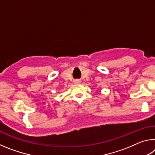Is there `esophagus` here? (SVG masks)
<instances>
[{"mask_svg":"<svg viewBox=\"0 0 155 155\" xmlns=\"http://www.w3.org/2000/svg\"><path fill=\"white\" fill-rule=\"evenodd\" d=\"M74 83H77V84H78V83H81V81L80 80H78V79H77V80H74Z\"/></svg>","mask_w":155,"mask_h":155,"instance_id":"esophagus-1","label":"esophagus"}]
</instances>
